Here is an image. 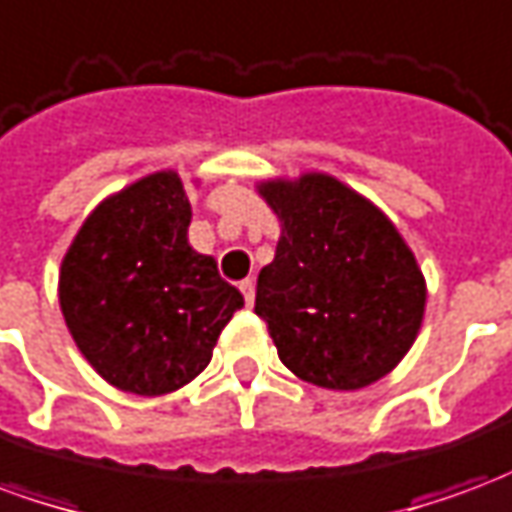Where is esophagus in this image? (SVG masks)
<instances>
[{"label": "esophagus", "mask_w": 512, "mask_h": 512, "mask_svg": "<svg viewBox=\"0 0 512 512\" xmlns=\"http://www.w3.org/2000/svg\"><path fill=\"white\" fill-rule=\"evenodd\" d=\"M238 288H241V293H244L246 304L252 307V301H255V282H252V279H244V282H241Z\"/></svg>", "instance_id": "esophagus-1"}]
</instances>
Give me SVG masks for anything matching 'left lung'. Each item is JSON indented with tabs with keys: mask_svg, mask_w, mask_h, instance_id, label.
Instances as JSON below:
<instances>
[{
	"mask_svg": "<svg viewBox=\"0 0 512 512\" xmlns=\"http://www.w3.org/2000/svg\"><path fill=\"white\" fill-rule=\"evenodd\" d=\"M257 191L282 227L255 299L282 365L323 389L376 384L422 326L428 288L414 252L381 208L326 172Z\"/></svg>",
	"mask_w": 512,
	"mask_h": 512,
	"instance_id": "obj_1",
	"label": "left lung"
}]
</instances>
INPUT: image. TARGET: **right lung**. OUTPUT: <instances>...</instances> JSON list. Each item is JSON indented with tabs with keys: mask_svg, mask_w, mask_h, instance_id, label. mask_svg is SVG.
I'll return each mask as SVG.
<instances>
[{
	"mask_svg": "<svg viewBox=\"0 0 512 512\" xmlns=\"http://www.w3.org/2000/svg\"><path fill=\"white\" fill-rule=\"evenodd\" d=\"M191 205L175 169L109 194L60 266V310L106 384L169 395L200 376L244 296L189 244Z\"/></svg>",
	"mask_w": 512,
	"mask_h": 512,
	"instance_id": "obj_1",
	"label": "right lung"
}]
</instances>
